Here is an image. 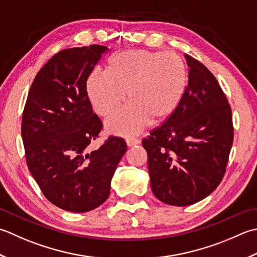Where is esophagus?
I'll return each instance as SVG.
<instances>
[{"instance_id": "esophagus-1", "label": "esophagus", "mask_w": 257, "mask_h": 257, "mask_svg": "<svg viewBox=\"0 0 257 257\" xmlns=\"http://www.w3.org/2000/svg\"><path fill=\"white\" fill-rule=\"evenodd\" d=\"M125 144H127L128 147H132V146H136L140 144V140L135 139V138H128L125 139Z\"/></svg>"}]
</instances>
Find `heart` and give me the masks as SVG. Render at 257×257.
I'll list each match as a JSON object with an SVG mask.
<instances>
[{"mask_svg":"<svg viewBox=\"0 0 257 257\" xmlns=\"http://www.w3.org/2000/svg\"><path fill=\"white\" fill-rule=\"evenodd\" d=\"M188 73L183 58L175 52L132 49L109 60L108 73L95 70L89 75L87 93L101 117L114 114L125 101L130 104L108 120L110 133L134 136L150 121L162 122L175 113L187 89Z\"/></svg>","mask_w":257,"mask_h":257,"instance_id":"heart-1","label":"heart"}]
</instances>
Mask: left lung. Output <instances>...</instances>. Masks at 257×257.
<instances>
[{"label": "left lung", "instance_id": "obj_1", "mask_svg": "<svg viewBox=\"0 0 257 257\" xmlns=\"http://www.w3.org/2000/svg\"><path fill=\"white\" fill-rule=\"evenodd\" d=\"M188 84L182 103L143 146L154 195L173 206L207 197L222 182L233 145L232 110L213 73L185 54Z\"/></svg>", "mask_w": 257, "mask_h": 257}]
</instances>
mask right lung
Instances as JSON below:
<instances>
[{"mask_svg": "<svg viewBox=\"0 0 257 257\" xmlns=\"http://www.w3.org/2000/svg\"><path fill=\"white\" fill-rule=\"evenodd\" d=\"M103 45L65 49L38 72L22 117V139L28 167L49 202L72 213L103 204L114 170L127 152L119 137H110L89 152L101 120L93 113L87 80Z\"/></svg>", "mask_w": 257, "mask_h": 257, "instance_id": "add662e5", "label": "right lung"}]
</instances>
